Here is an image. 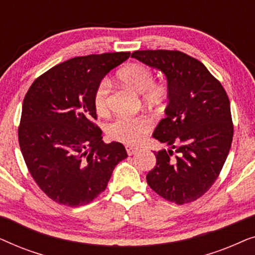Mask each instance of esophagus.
<instances>
[{
    "label": "esophagus",
    "instance_id": "esophagus-1",
    "mask_svg": "<svg viewBox=\"0 0 255 255\" xmlns=\"http://www.w3.org/2000/svg\"><path fill=\"white\" fill-rule=\"evenodd\" d=\"M125 149H127V152H128V155L134 154V153H137L139 151L138 147H134V146H130V145L125 146Z\"/></svg>",
    "mask_w": 255,
    "mask_h": 255
}]
</instances>
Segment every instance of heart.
<instances>
[{"label":"heart","instance_id":"b5f03b06","mask_svg":"<svg viewBox=\"0 0 255 255\" xmlns=\"http://www.w3.org/2000/svg\"><path fill=\"white\" fill-rule=\"evenodd\" d=\"M118 79L140 94L142 103L159 109L165 106L169 96V88L165 82H154V73L145 64H131L118 72ZM111 85L104 79L97 85L94 94V107L99 116L106 117L110 114ZM153 127L152 120L146 115L121 116L107 127V134L113 140L128 145L138 144Z\"/></svg>","mask_w":255,"mask_h":255}]
</instances>
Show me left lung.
Segmentation results:
<instances>
[{
    "label": "left lung",
    "instance_id": "1",
    "mask_svg": "<svg viewBox=\"0 0 255 255\" xmlns=\"http://www.w3.org/2000/svg\"><path fill=\"white\" fill-rule=\"evenodd\" d=\"M158 68L169 88L167 117L153 137L175 149L155 152L146 180L156 194L176 204L196 201L210 189L231 148L230 100L208 68L181 51L145 50L131 55Z\"/></svg>",
    "mask_w": 255,
    "mask_h": 255
}]
</instances>
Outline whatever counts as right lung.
I'll use <instances>...</instances> for the list:
<instances>
[{"mask_svg":"<svg viewBox=\"0 0 255 255\" xmlns=\"http://www.w3.org/2000/svg\"><path fill=\"white\" fill-rule=\"evenodd\" d=\"M128 57L130 52H115L69 59L38 76L24 97L20 151L34 182L59 204L90 203L128 156L121 142H103L94 94Z\"/></svg>","mask_w":255,"mask_h":255,"instance_id":"right-lung-1","label":"right lung"}]
</instances>
